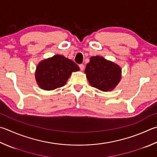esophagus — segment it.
Here are the masks:
<instances>
[{"instance_id": "esophagus-1", "label": "esophagus", "mask_w": 157, "mask_h": 157, "mask_svg": "<svg viewBox=\"0 0 157 157\" xmlns=\"http://www.w3.org/2000/svg\"><path fill=\"white\" fill-rule=\"evenodd\" d=\"M79 69H80L81 71H84V64H79Z\"/></svg>"}]
</instances>
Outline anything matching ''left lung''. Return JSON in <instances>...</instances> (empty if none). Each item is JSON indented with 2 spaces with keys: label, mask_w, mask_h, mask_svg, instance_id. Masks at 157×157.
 <instances>
[{
  "label": "left lung",
  "mask_w": 157,
  "mask_h": 157,
  "mask_svg": "<svg viewBox=\"0 0 157 157\" xmlns=\"http://www.w3.org/2000/svg\"><path fill=\"white\" fill-rule=\"evenodd\" d=\"M84 73L91 86L104 92L113 90L121 79V67L99 56L91 57Z\"/></svg>",
  "instance_id": "1"
}]
</instances>
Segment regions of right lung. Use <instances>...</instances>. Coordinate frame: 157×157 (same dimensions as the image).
I'll return each instance as SVG.
<instances>
[{
  "instance_id": "add662e5",
  "label": "right lung",
  "mask_w": 157,
  "mask_h": 157,
  "mask_svg": "<svg viewBox=\"0 0 157 157\" xmlns=\"http://www.w3.org/2000/svg\"><path fill=\"white\" fill-rule=\"evenodd\" d=\"M78 71L79 67L73 61L62 55H56L39 62L35 78L40 88L52 90L64 86L71 73Z\"/></svg>"
}]
</instances>
